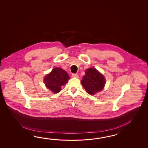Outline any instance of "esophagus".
Masks as SVG:
<instances>
[{"instance_id":"obj_1","label":"esophagus","mask_w":148,"mask_h":148,"mask_svg":"<svg viewBox=\"0 0 148 148\" xmlns=\"http://www.w3.org/2000/svg\"><path fill=\"white\" fill-rule=\"evenodd\" d=\"M72 76H73V77H75V78H79V75L78 74H77V73H73L72 75Z\"/></svg>"}]
</instances>
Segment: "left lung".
<instances>
[{
    "mask_svg": "<svg viewBox=\"0 0 148 148\" xmlns=\"http://www.w3.org/2000/svg\"><path fill=\"white\" fill-rule=\"evenodd\" d=\"M104 75L95 68H90L85 71L81 82L86 92L93 95L103 89L105 85Z\"/></svg>",
    "mask_w": 148,
    "mask_h": 148,
    "instance_id": "obj_1",
    "label": "left lung"
}]
</instances>
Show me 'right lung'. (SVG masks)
<instances>
[{
	"label": "right lung",
	"instance_id": "right-lung-1",
	"mask_svg": "<svg viewBox=\"0 0 148 148\" xmlns=\"http://www.w3.org/2000/svg\"><path fill=\"white\" fill-rule=\"evenodd\" d=\"M70 77L65 70L61 68H56L44 77V82L46 87L57 94L61 91V87L68 82Z\"/></svg>",
	"mask_w": 148,
	"mask_h": 148
}]
</instances>
